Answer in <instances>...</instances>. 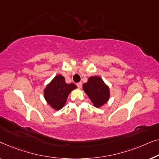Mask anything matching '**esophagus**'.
Returning a JSON list of instances; mask_svg holds the SVG:
<instances>
[{
    "label": "esophagus",
    "mask_w": 159,
    "mask_h": 159,
    "mask_svg": "<svg viewBox=\"0 0 159 159\" xmlns=\"http://www.w3.org/2000/svg\"><path fill=\"white\" fill-rule=\"evenodd\" d=\"M76 86H78V88H79V89H80V88H81V87H82V84H81V83H78V84H76Z\"/></svg>",
    "instance_id": "obj_1"
}]
</instances>
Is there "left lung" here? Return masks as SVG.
<instances>
[{
  "label": "left lung",
  "instance_id": "8db88e82",
  "mask_svg": "<svg viewBox=\"0 0 159 159\" xmlns=\"http://www.w3.org/2000/svg\"><path fill=\"white\" fill-rule=\"evenodd\" d=\"M83 89L93 106L100 108L109 101L110 97L109 87L98 75L89 78L88 81L83 84Z\"/></svg>",
  "mask_w": 159,
  "mask_h": 159
}]
</instances>
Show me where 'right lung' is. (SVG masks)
<instances>
[{
    "label": "right lung",
    "mask_w": 159,
    "mask_h": 159,
    "mask_svg": "<svg viewBox=\"0 0 159 159\" xmlns=\"http://www.w3.org/2000/svg\"><path fill=\"white\" fill-rule=\"evenodd\" d=\"M77 88L74 84H67L64 76L57 75L44 89L46 102L55 110H60L66 104L68 95Z\"/></svg>",
    "instance_id": "1"
}]
</instances>
